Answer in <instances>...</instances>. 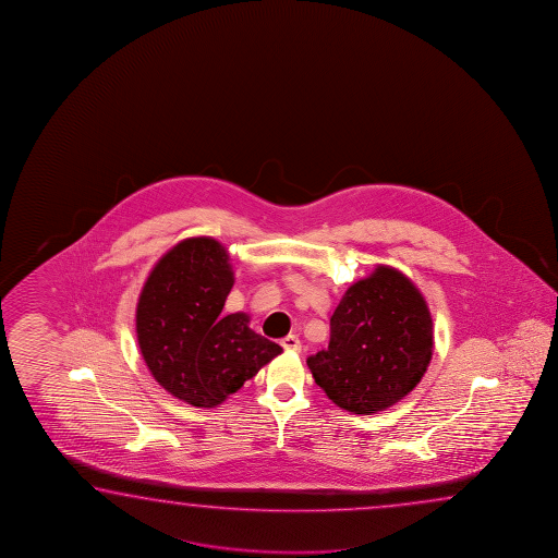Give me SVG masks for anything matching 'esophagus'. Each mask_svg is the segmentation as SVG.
Returning <instances> with one entry per match:
<instances>
[{
	"label": "esophagus",
	"mask_w": 558,
	"mask_h": 558,
	"mask_svg": "<svg viewBox=\"0 0 558 558\" xmlns=\"http://www.w3.org/2000/svg\"><path fill=\"white\" fill-rule=\"evenodd\" d=\"M281 345H283L284 350L301 351V340H299L296 336H293V333L283 338V340H281Z\"/></svg>",
	"instance_id": "34e87169"
}]
</instances>
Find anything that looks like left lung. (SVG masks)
<instances>
[{
	"label": "left lung",
	"instance_id": "left-lung-1",
	"mask_svg": "<svg viewBox=\"0 0 558 558\" xmlns=\"http://www.w3.org/2000/svg\"><path fill=\"white\" fill-rule=\"evenodd\" d=\"M434 322L416 284L395 267L351 284L330 318L328 350L306 363L333 404L353 414L395 407L424 377Z\"/></svg>",
	"mask_w": 558,
	"mask_h": 558
}]
</instances>
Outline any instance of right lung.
I'll list each match as a JSON object with an SVG mask.
<instances>
[{
    "instance_id": "obj_1",
    "label": "right lung",
    "mask_w": 558,
    "mask_h": 558,
    "mask_svg": "<svg viewBox=\"0 0 558 558\" xmlns=\"http://www.w3.org/2000/svg\"><path fill=\"white\" fill-rule=\"evenodd\" d=\"M234 271L225 246L187 238L161 255L142 287L136 338L151 377L191 407L215 408L244 387L283 348L227 314Z\"/></svg>"
}]
</instances>
